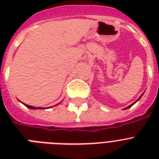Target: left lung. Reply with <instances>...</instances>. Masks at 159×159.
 I'll return each instance as SVG.
<instances>
[{
    "label": "left lung",
    "mask_w": 159,
    "mask_h": 159,
    "mask_svg": "<svg viewBox=\"0 0 159 159\" xmlns=\"http://www.w3.org/2000/svg\"><path fill=\"white\" fill-rule=\"evenodd\" d=\"M142 96H143V94H142V95H141V97H142ZM141 97H139V99H138V100H137V101H136V102H134V103H133V104H131V105H130V106H128V107H126V108H125V109H128V108H129V107H131V106H133V105H134V104H135V103H136V102H138V101H139V99H140V98H141Z\"/></svg>",
    "instance_id": "obj_1"
}]
</instances>
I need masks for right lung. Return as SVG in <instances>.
Returning <instances> with one entry per match:
<instances>
[{
	"mask_svg": "<svg viewBox=\"0 0 159 159\" xmlns=\"http://www.w3.org/2000/svg\"><path fill=\"white\" fill-rule=\"evenodd\" d=\"M25 106L26 107H28V108L32 109V110H38V109H43V108H42V107H34V106H29V105H25Z\"/></svg>",
	"mask_w": 159,
	"mask_h": 159,
	"instance_id": "right-lung-1",
	"label": "right lung"
}]
</instances>
